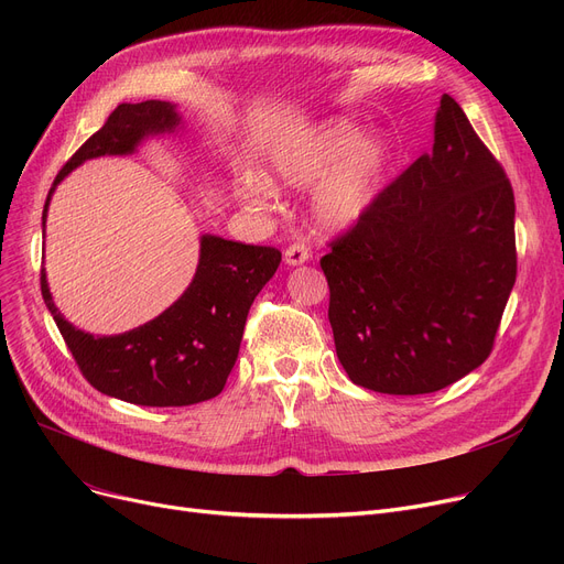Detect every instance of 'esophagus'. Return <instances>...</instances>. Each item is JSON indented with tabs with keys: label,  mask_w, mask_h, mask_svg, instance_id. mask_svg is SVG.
I'll return each mask as SVG.
<instances>
[{
	"label": "esophagus",
	"mask_w": 564,
	"mask_h": 564,
	"mask_svg": "<svg viewBox=\"0 0 564 564\" xmlns=\"http://www.w3.org/2000/svg\"><path fill=\"white\" fill-rule=\"evenodd\" d=\"M308 258H311V251H308V247H306L304 242H294V245H290V247L285 249V253H283V260H285L290 267L304 264Z\"/></svg>",
	"instance_id": "obj_1"
}]
</instances>
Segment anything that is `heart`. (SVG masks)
<instances>
[{"label": "heart", "instance_id": "obj_1", "mask_svg": "<svg viewBox=\"0 0 564 564\" xmlns=\"http://www.w3.org/2000/svg\"><path fill=\"white\" fill-rule=\"evenodd\" d=\"M393 148L383 134H368L345 121L332 118L311 130L281 139L270 153V181L294 189L321 183L311 207L317 226L343 230L357 224L375 203L383 177L389 173ZM245 196L253 205H264L272 189L258 177H249Z\"/></svg>", "mask_w": 564, "mask_h": 564}]
</instances>
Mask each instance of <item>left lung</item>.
Segmentation results:
<instances>
[{
    "instance_id": "obj_1",
    "label": "left lung",
    "mask_w": 564,
    "mask_h": 564,
    "mask_svg": "<svg viewBox=\"0 0 564 564\" xmlns=\"http://www.w3.org/2000/svg\"><path fill=\"white\" fill-rule=\"evenodd\" d=\"M319 264L338 361L357 387L434 393L485 364L517 279L514 194L448 94L432 153Z\"/></svg>"
}]
</instances>
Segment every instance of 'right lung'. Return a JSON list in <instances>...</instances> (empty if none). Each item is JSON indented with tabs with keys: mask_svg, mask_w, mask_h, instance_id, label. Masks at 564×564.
<instances>
[{
	"mask_svg": "<svg viewBox=\"0 0 564 564\" xmlns=\"http://www.w3.org/2000/svg\"><path fill=\"white\" fill-rule=\"evenodd\" d=\"M183 126L175 105L164 100L118 105L107 123L84 141L54 177L47 205L64 177L82 162L102 155H132L137 145ZM281 262L274 247L200 237V256L189 288L162 315L118 336L86 334L58 313L45 270L41 292L58 332L94 389L141 406H187L219 395L237 361L249 308Z\"/></svg>",
	"mask_w": 564,
	"mask_h": 564,
	"instance_id": "add662e5",
	"label": "right lung"
}]
</instances>
